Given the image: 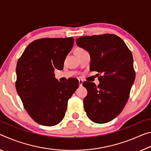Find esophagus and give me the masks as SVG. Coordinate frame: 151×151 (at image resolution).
<instances>
[{
    "mask_svg": "<svg viewBox=\"0 0 151 151\" xmlns=\"http://www.w3.org/2000/svg\"><path fill=\"white\" fill-rule=\"evenodd\" d=\"M78 83H79V86H82V85H83V81L82 80V79H78Z\"/></svg>",
    "mask_w": 151,
    "mask_h": 151,
    "instance_id": "obj_1",
    "label": "esophagus"
}]
</instances>
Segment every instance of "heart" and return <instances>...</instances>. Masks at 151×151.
I'll return each instance as SVG.
<instances>
[{"label":"heart","mask_w":151,"mask_h":151,"mask_svg":"<svg viewBox=\"0 0 151 151\" xmlns=\"http://www.w3.org/2000/svg\"><path fill=\"white\" fill-rule=\"evenodd\" d=\"M81 50H85L82 49V48H79V49H78V50H77V52H78V51H81Z\"/></svg>","instance_id":"obj_1"}]
</instances>
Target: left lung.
<instances>
[{
    "label": "left lung",
    "mask_w": 151,
    "mask_h": 151,
    "mask_svg": "<svg viewBox=\"0 0 151 151\" xmlns=\"http://www.w3.org/2000/svg\"><path fill=\"white\" fill-rule=\"evenodd\" d=\"M76 42L90 54V70L102 74L98 86L83 83L88 92L84 99L85 111L91 121L106 123L121 113L129 99L135 78L132 52L115 35L85 36Z\"/></svg>",
    "instance_id": "left-lung-1"
}]
</instances>
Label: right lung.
I'll return each instance as SVG.
<instances>
[{"mask_svg":"<svg viewBox=\"0 0 151 151\" xmlns=\"http://www.w3.org/2000/svg\"><path fill=\"white\" fill-rule=\"evenodd\" d=\"M73 45V37L35 40L18 60L17 93L28 114L40 124L51 127L59 123L65 117L68 100L78 87L76 78H70L62 84L54 73L55 69L63 70Z\"/></svg>","mask_w":151,"mask_h":151,"instance_id":"add662e5","label":"right lung"}]
</instances>
